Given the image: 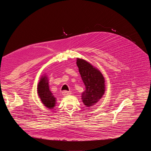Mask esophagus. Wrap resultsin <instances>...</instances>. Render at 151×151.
<instances>
[{
    "label": "esophagus",
    "instance_id": "1",
    "mask_svg": "<svg viewBox=\"0 0 151 151\" xmlns=\"http://www.w3.org/2000/svg\"><path fill=\"white\" fill-rule=\"evenodd\" d=\"M62 94L64 96H68L69 94H70V93L67 91H64L63 93H62Z\"/></svg>",
    "mask_w": 151,
    "mask_h": 151
}]
</instances>
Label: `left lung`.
Masks as SVG:
<instances>
[{"mask_svg": "<svg viewBox=\"0 0 151 151\" xmlns=\"http://www.w3.org/2000/svg\"><path fill=\"white\" fill-rule=\"evenodd\" d=\"M76 64L85 86L81 99L84 105L91 107L97 103L104 94V78L99 70L83 59L78 58Z\"/></svg>", "mask_w": 151, "mask_h": 151, "instance_id": "1", "label": "left lung"}]
</instances>
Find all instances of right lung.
<instances>
[{
	"instance_id": "1",
	"label": "right lung",
	"mask_w": 151,
	"mask_h": 151,
	"mask_svg": "<svg viewBox=\"0 0 151 151\" xmlns=\"http://www.w3.org/2000/svg\"><path fill=\"white\" fill-rule=\"evenodd\" d=\"M37 91L42 103L47 108L52 109L56 104V98L50 90L48 80L46 75L41 77L37 85Z\"/></svg>"
}]
</instances>
